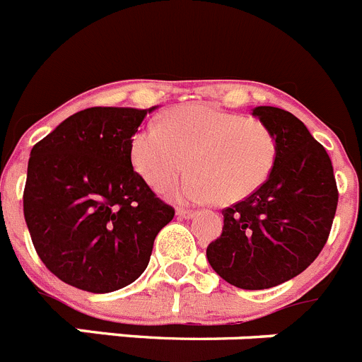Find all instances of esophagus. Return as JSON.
<instances>
[{
    "label": "esophagus",
    "instance_id": "obj_1",
    "mask_svg": "<svg viewBox=\"0 0 362 362\" xmlns=\"http://www.w3.org/2000/svg\"><path fill=\"white\" fill-rule=\"evenodd\" d=\"M177 214L179 217H183V219H190V217H194L196 216V212H194V210H188V209H177Z\"/></svg>",
    "mask_w": 362,
    "mask_h": 362
}]
</instances>
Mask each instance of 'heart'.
<instances>
[{"label":"heart","instance_id":"b5f03b06","mask_svg":"<svg viewBox=\"0 0 362 362\" xmlns=\"http://www.w3.org/2000/svg\"><path fill=\"white\" fill-rule=\"evenodd\" d=\"M185 177L163 188L181 203L233 204L250 197L270 177L277 143L263 121L212 103L181 105L146 124L130 141V161L150 187H161L187 166Z\"/></svg>","mask_w":362,"mask_h":362}]
</instances>
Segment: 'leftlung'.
<instances>
[{
  "mask_svg": "<svg viewBox=\"0 0 362 362\" xmlns=\"http://www.w3.org/2000/svg\"><path fill=\"white\" fill-rule=\"evenodd\" d=\"M252 116L276 137V166L255 194L223 210V233L209 245L206 259L226 283L264 290L315 261L339 194L330 158L303 121L276 107H255Z\"/></svg>",
  "mask_w": 362,
  "mask_h": 362,
  "instance_id": "obj_1",
  "label": "left lung"
}]
</instances>
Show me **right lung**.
<instances>
[{"mask_svg":"<svg viewBox=\"0 0 362 362\" xmlns=\"http://www.w3.org/2000/svg\"><path fill=\"white\" fill-rule=\"evenodd\" d=\"M156 108H85L30 150L25 221L40 259L63 283L108 293L148 267L174 209L134 172L130 141Z\"/></svg>","mask_w":362,"mask_h":362,"instance_id":"obj_1","label":"right lung"}]
</instances>
